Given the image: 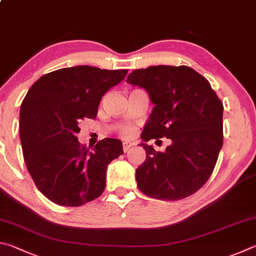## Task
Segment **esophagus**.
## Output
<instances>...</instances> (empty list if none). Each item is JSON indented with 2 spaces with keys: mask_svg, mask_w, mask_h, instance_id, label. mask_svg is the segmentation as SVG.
Returning a JSON list of instances; mask_svg holds the SVG:
<instances>
[{
  "mask_svg": "<svg viewBox=\"0 0 256 256\" xmlns=\"http://www.w3.org/2000/svg\"><path fill=\"white\" fill-rule=\"evenodd\" d=\"M132 146V142H122V150H124V153H127V152L129 150V148H130Z\"/></svg>",
  "mask_w": 256,
  "mask_h": 256,
  "instance_id": "1",
  "label": "esophagus"
}]
</instances>
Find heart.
I'll use <instances>...</instances> for the list:
<instances>
[{"label": "heart", "instance_id": "1", "mask_svg": "<svg viewBox=\"0 0 256 256\" xmlns=\"http://www.w3.org/2000/svg\"><path fill=\"white\" fill-rule=\"evenodd\" d=\"M134 130H135V129H134L132 126H130V124H124V126H122V127L120 128L119 134H120V135L122 136V137H124V138H129L130 136H132Z\"/></svg>", "mask_w": 256, "mask_h": 256}]
</instances>
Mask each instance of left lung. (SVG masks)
<instances>
[{
  "mask_svg": "<svg viewBox=\"0 0 256 256\" xmlns=\"http://www.w3.org/2000/svg\"><path fill=\"white\" fill-rule=\"evenodd\" d=\"M127 82L144 88L155 104L142 140L166 137L172 142L164 153L142 142L146 160L136 170L138 189L165 201L194 194L209 180L222 146L220 98L189 66L135 70Z\"/></svg>",
  "mask_w": 256,
  "mask_h": 256,
  "instance_id": "1",
  "label": "left lung"
}]
</instances>
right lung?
<instances>
[{
  "label": "right lung",
  "instance_id": "right-lung-1",
  "mask_svg": "<svg viewBox=\"0 0 256 256\" xmlns=\"http://www.w3.org/2000/svg\"><path fill=\"white\" fill-rule=\"evenodd\" d=\"M128 70L74 66L42 75L24 96L20 140L36 186L54 204L78 207L106 188V168L124 154L122 142L98 140L92 150L76 137L84 119H94L101 98L122 80Z\"/></svg>",
  "mask_w": 256,
  "mask_h": 256
}]
</instances>
